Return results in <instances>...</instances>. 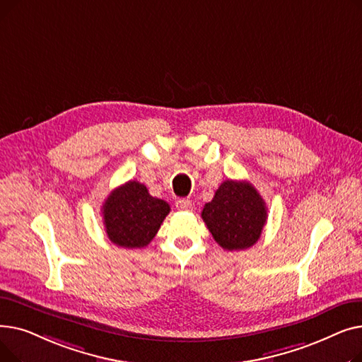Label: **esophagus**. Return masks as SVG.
Masks as SVG:
<instances>
[{"mask_svg": "<svg viewBox=\"0 0 362 362\" xmlns=\"http://www.w3.org/2000/svg\"><path fill=\"white\" fill-rule=\"evenodd\" d=\"M176 208L180 211H191L192 210V202L189 199H177Z\"/></svg>", "mask_w": 362, "mask_h": 362, "instance_id": "1", "label": "esophagus"}]
</instances>
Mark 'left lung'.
<instances>
[{
	"label": "left lung",
	"mask_w": 362,
	"mask_h": 362,
	"mask_svg": "<svg viewBox=\"0 0 362 362\" xmlns=\"http://www.w3.org/2000/svg\"><path fill=\"white\" fill-rule=\"evenodd\" d=\"M214 240L227 251L251 248L267 221V206L246 180H226L201 213Z\"/></svg>",
	"instance_id": "8db88e82"
}]
</instances>
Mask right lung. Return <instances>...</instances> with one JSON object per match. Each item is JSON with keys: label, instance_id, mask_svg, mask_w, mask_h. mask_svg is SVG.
<instances>
[{"label": "right lung", "instance_id": "add662e5", "mask_svg": "<svg viewBox=\"0 0 362 362\" xmlns=\"http://www.w3.org/2000/svg\"><path fill=\"white\" fill-rule=\"evenodd\" d=\"M170 205L151 197L145 185L129 180L111 191L103 204L108 239L123 248H144L157 235Z\"/></svg>", "mask_w": 362, "mask_h": 362}]
</instances>
